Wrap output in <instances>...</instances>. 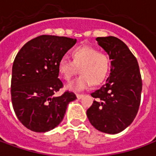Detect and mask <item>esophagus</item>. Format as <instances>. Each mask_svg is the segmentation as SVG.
<instances>
[{"instance_id":"1","label":"esophagus","mask_w":156,"mask_h":156,"mask_svg":"<svg viewBox=\"0 0 156 156\" xmlns=\"http://www.w3.org/2000/svg\"><path fill=\"white\" fill-rule=\"evenodd\" d=\"M76 97H77V98H78V99H81V98L83 97V94H76Z\"/></svg>"}]
</instances>
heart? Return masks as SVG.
Here are the masks:
<instances>
[{
    "mask_svg": "<svg viewBox=\"0 0 156 156\" xmlns=\"http://www.w3.org/2000/svg\"><path fill=\"white\" fill-rule=\"evenodd\" d=\"M72 61L62 58L58 62V72L65 81L70 82L75 75H81L67 86L70 91L78 92L88 88L91 83L100 84L108 75L111 60L105 51L89 46L74 48L71 52Z\"/></svg>",
    "mask_w": 156,
    "mask_h": 156,
    "instance_id": "1",
    "label": "heart"
}]
</instances>
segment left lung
Returning <instances> with one entry per match:
<instances>
[{
    "label": "left lung",
    "mask_w": 156,
    "mask_h": 156,
    "mask_svg": "<svg viewBox=\"0 0 156 156\" xmlns=\"http://www.w3.org/2000/svg\"><path fill=\"white\" fill-rule=\"evenodd\" d=\"M111 60L110 75L105 85L92 93L95 100L87 110L94 127L115 134L133 122L140 104L142 80L135 58L126 44L115 37H97Z\"/></svg>",
    "instance_id": "obj_1"
}]
</instances>
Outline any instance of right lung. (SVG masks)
<instances>
[{"mask_svg":"<svg viewBox=\"0 0 156 156\" xmlns=\"http://www.w3.org/2000/svg\"><path fill=\"white\" fill-rule=\"evenodd\" d=\"M76 39L42 35L27 42L12 66V106L20 122L34 132L53 129L63 119L73 93L55 94L62 87L58 65Z\"/></svg>","mask_w":156,"mask_h":156,"instance_id":"obj_1","label":"right lung"}]
</instances>
